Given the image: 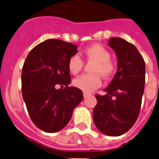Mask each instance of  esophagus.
<instances>
[{
	"mask_svg": "<svg viewBox=\"0 0 159 159\" xmlns=\"http://www.w3.org/2000/svg\"><path fill=\"white\" fill-rule=\"evenodd\" d=\"M88 95H89L88 93H86V92H84V93H83L84 98H86V97H87V96H88Z\"/></svg>",
	"mask_w": 159,
	"mask_h": 159,
	"instance_id": "obj_1",
	"label": "esophagus"
}]
</instances>
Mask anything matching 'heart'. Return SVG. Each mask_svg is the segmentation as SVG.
<instances>
[{"instance_id": "1", "label": "heart", "mask_w": 159, "mask_h": 159, "mask_svg": "<svg viewBox=\"0 0 159 159\" xmlns=\"http://www.w3.org/2000/svg\"><path fill=\"white\" fill-rule=\"evenodd\" d=\"M83 55L88 63H93L91 68L92 74H85L77 77L73 81V84L85 92H91L101 86V79L98 74L105 78L111 77L114 73L115 65L110 60V52L101 45H93L86 48ZM68 67L72 74L77 75L82 69L83 61L78 55H73L68 60Z\"/></svg>"}]
</instances>
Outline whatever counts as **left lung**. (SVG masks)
<instances>
[{
    "label": "left lung",
    "mask_w": 159,
    "mask_h": 159,
    "mask_svg": "<svg viewBox=\"0 0 159 159\" xmlns=\"http://www.w3.org/2000/svg\"><path fill=\"white\" fill-rule=\"evenodd\" d=\"M117 55V69L104 95H95L93 121L104 135L118 136L135 124L144 90L145 63L137 48L120 37L108 43Z\"/></svg>",
    "instance_id": "8db88e82"
}]
</instances>
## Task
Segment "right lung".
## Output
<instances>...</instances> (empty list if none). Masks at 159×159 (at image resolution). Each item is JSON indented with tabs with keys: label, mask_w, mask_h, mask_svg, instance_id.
Instances as JSON below:
<instances>
[{
	"label": "right lung",
	"mask_w": 159,
	"mask_h": 159,
	"mask_svg": "<svg viewBox=\"0 0 159 159\" xmlns=\"http://www.w3.org/2000/svg\"><path fill=\"white\" fill-rule=\"evenodd\" d=\"M74 44L48 39L28 54L22 70V95L31 119L42 131L54 133L70 121L83 99L80 89L71 82L68 60L78 50ZM57 84L64 89L55 88Z\"/></svg>",
	"instance_id": "1"
}]
</instances>
